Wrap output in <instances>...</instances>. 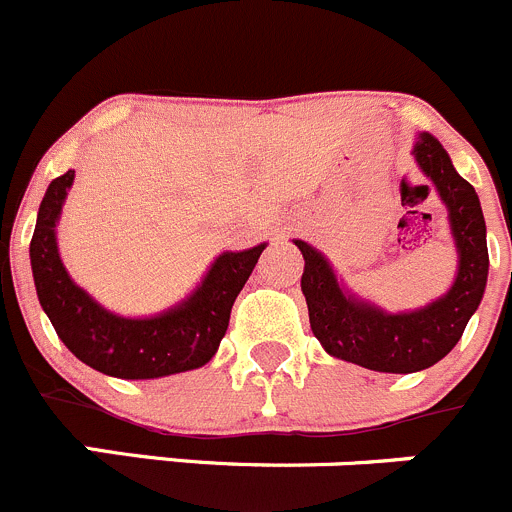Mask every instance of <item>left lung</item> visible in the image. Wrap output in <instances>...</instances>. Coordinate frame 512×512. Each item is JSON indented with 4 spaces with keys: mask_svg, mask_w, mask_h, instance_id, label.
<instances>
[{
    "mask_svg": "<svg viewBox=\"0 0 512 512\" xmlns=\"http://www.w3.org/2000/svg\"><path fill=\"white\" fill-rule=\"evenodd\" d=\"M414 156L434 181L450 212V227L460 252L455 285L444 298L414 313L391 315L371 303L346 295L326 257L303 240H295L305 257L300 288L308 303L310 328L331 356L371 371L412 374L442 361L465 333L487 283V240L480 199L462 179L450 156L432 133H419Z\"/></svg>",
    "mask_w": 512,
    "mask_h": 512,
    "instance_id": "8db88e82",
    "label": "left lung"
}]
</instances>
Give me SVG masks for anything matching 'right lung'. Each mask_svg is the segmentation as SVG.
<instances>
[{
  "mask_svg": "<svg viewBox=\"0 0 512 512\" xmlns=\"http://www.w3.org/2000/svg\"><path fill=\"white\" fill-rule=\"evenodd\" d=\"M73 179L70 169L47 186L30 242L37 298L60 341L90 369L118 379H159L207 364L265 245L219 255L202 285L176 308L156 318H121L78 288L57 255L55 224Z\"/></svg>",
  "mask_w": 512,
  "mask_h": 512,
  "instance_id": "add662e5",
  "label": "right lung"
}]
</instances>
